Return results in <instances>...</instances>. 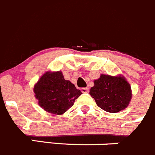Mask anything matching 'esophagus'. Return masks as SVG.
<instances>
[{"mask_svg": "<svg viewBox=\"0 0 155 155\" xmlns=\"http://www.w3.org/2000/svg\"><path fill=\"white\" fill-rule=\"evenodd\" d=\"M81 92L84 93H87L89 92V89L88 88H82L81 89Z\"/></svg>", "mask_w": 155, "mask_h": 155, "instance_id": "1", "label": "esophagus"}]
</instances>
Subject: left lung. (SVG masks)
Listing matches in <instances>:
<instances>
[{"label":"left lung","mask_w":155,"mask_h":155,"mask_svg":"<svg viewBox=\"0 0 155 155\" xmlns=\"http://www.w3.org/2000/svg\"><path fill=\"white\" fill-rule=\"evenodd\" d=\"M90 95L99 108L110 113H117L125 109L132 98L130 84L124 76L101 74L94 81Z\"/></svg>","instance_id":"left-lung-1"}]
</instances>
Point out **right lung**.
Segmentation results:
<instances>
[{
	"label": "right lung",
	"mask_w": 155,
	"mask_h": 155,
	"mask_svg": "<svg viewBox=\"0 0 155 155\" xmlns=\"http://www.w3.org/2000/svg\"><path fill=\"white\" fill-rule=\"evenodd\" d=\"M34 93L41 108L59 115L72 107L82 94L74 84L65 80L62 71H47L35 84Z\"/></svg>",
	"instance_id": "1"
}]
</instances>
